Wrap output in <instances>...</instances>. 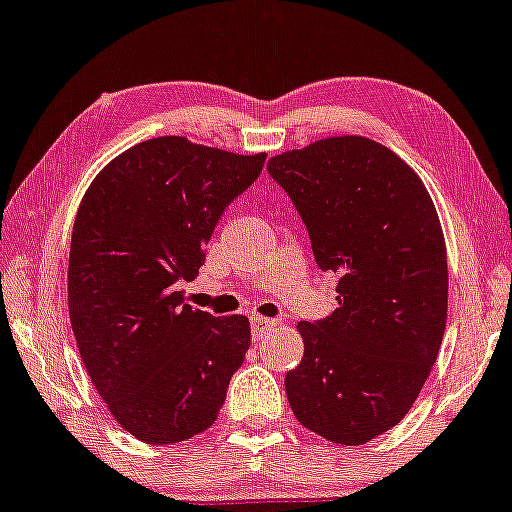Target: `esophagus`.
Segmentation results:
<instances>
[{"label":"esophagus","mask_w":512,"mask_h":512,"mask_svg":"<svg viewBox=\"0 0 512 512\" xmlns=\"http://www.w3.org/2000/svg\"><path fill=\"white\" fill-rule=\"evenodd\" d=\"M276 321L274 319H262V316H252L250 319V328H252V340H262L264 333L269 328H274Z\"/></svg>","instance_id":"obj_1"}]
</instances>
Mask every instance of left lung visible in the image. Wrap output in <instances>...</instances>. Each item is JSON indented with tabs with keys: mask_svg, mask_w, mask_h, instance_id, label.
I'll return each instance as SVG.
<instances>
[{
	"mask_svg": "<svg viewBox=\"0 0 512 512\" xmlns=\"http://www.w3.org/2000/svg\"><path fill=\"white\" fill-rule=\"evenodd\" d=\"M312 241L340 276L338 309L297 323L300 366L286 394L304 428L357 446L409 413L442 347L449 300L435 203L397 153L366 137H331L269 160Z\"/></svg>",
	"mask_w": 512,
	"mask_h": 512,
	"instance_id": "obj_1",
	"label": "left lung"
}]
</instances>
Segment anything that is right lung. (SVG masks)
I'll return each instance as SVG.
<instances>
[{"label":"right lung","instance_id":"1","mask_svg":"<svg viewBox=\"0 0 512 512\" xmlns=\"http://www.w3.org/2000/svg\"><path fill=\"white\" fill-rule=\"evenodd\" d=\"M267 153L158 137L96 174L77 210L68 312L89 378L113 418L146 444L208 430L250 347V321L184 304L181 281Z\"/></svg>","mask_w":512,"mask_h":512}]
</instances>
